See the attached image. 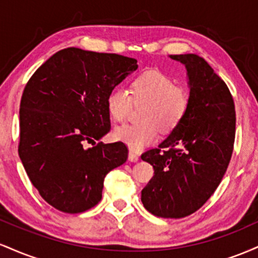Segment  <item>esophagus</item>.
<instances>
[{
    "label": "esophagus",
    "mask_w": 258,
    "mask_h": 258,
    "mask_svg": "<svg viewBox=\"0 0 258 258\" xmlns=\"http://www.w3.org/2000/svg\"><path fill=\"white\" fill-rule=\"evenodd\" d=\"M128 160H130V161H132V162L138 161V160H139V155H138L137 153L130 152V153H128Z\"/></svg>",
    "instance_id": "obj_1"
}]
</instances>
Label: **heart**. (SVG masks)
Wrapping results in <instances>:
<instances>
[{
	"mask_svg": "<svg viewBox=\"0 0 258 258\" xmlns=\"http://www.w3.org/2000/svg\"><path fill=\"white\" fill-rule=\"evenodd\" d=\"M133 103L144 104L139 112L142 121L116 127L114 138L133 152H141L156 141L159 128L162 133H171L183 122L190 106V96L170 76L149 70L132 80L130 92L117 86L106 97V109L116 122L128 117Z\"/></svg>",
	"mask_w": 258,
	"mask_h": 258,
	"instance_id": "obj_1",
	"label": "heart"
}]
</instances>
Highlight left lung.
I'll use <instances>...</instances> for the list:
<instances>
[{
  "label": "left lung",
  "instance_id": "obj_1",
  "mask_svg": "<svg viewBox=\"0 0 258 258\" xmlns=\"http://www.w3.org/2000/svg\"><path fill=\"white\" fill-rule=\"evenodd\" d=\"M186 68L190 106L183 122L159 148L142 154L154 176L142 190L150 214L182 218L215 193L226 173L235 139V106L226 82L197 54H171Z\"/></svg>",
  "mask_w": 258,
  "mask_h": 258
}]
</instances>
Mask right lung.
I'll use <instances>...</instances> for the list:
<instances>
[{"mask_svg": "<svg viewBox=\"0 0 258 258\" xmlns=\"http://www.w3.org/2000/svg\"><path fill=\"white\" fill-rule=\"evenodd\" d=\"M137 68L135 58L70 47L44 61L26 84L18 153L31 183L54 209L80 214L96 206L106 174L126 162L122 142L96 141L111 128L109 92Z\"/></svg>", "mask_w": 258, "mask_h": 258, "instance_id": "add662e5", "label": "right lung"}]
</instances>
